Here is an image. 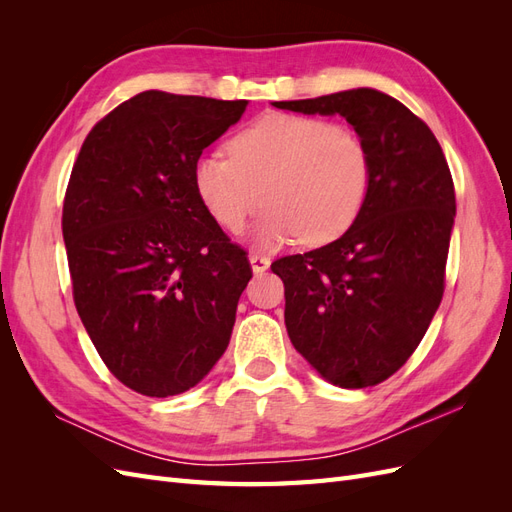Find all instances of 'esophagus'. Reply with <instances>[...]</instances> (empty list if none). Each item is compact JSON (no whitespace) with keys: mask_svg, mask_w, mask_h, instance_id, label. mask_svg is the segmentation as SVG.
I'll use <instances>...</instances> for the list:
<instances>
[{"mask_svg":"<svg viewBox=\"0 0 512 512\" xmlns=\"http://www.w3.org/2000/svg\"><path fill=\"white\" fill-rule=\"evenodd\" d=\"M250 262H252V271L258 275V273H265L271 265V260L267 256L262 254H250Z\"/></svg>","mask_w":512,"mask_h":512,"instance_id":"esophagus-1","label":"esophagus"}]
</instances>
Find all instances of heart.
<instances>
[{
    "mask_svg": "<svg viewBox=\"0 0 512 512\" xmlns=\"http://www.w3.org/2000/svg\"><path fill=\"white\" fill-rule=\"evenodd\" d=\"M228 153H207L196 162V194L228 232L243 230L265 200L256 226L262 247H280L299 235L305 245L329 243L365 205L369 153L348 126L267 113L230 138Z\"/></svg>",
    "mask_w": 512,
    "mask_h": 512,
    "instance_id": "heart-1",
    "label": "heart"
}]
</instances>
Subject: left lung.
<instances>
[{
    "label": "left lung",
    "mask_w": 512,
    "mask_h": 512,
    "mask_svg": "<svg viewBox=\"0 0 512 512\" xmlns=\"http://www.w3.org/2000/svg\"><path fill=\"white\" fill-rule=\"evenodd\" d=\"M305 115H342L369 153L359 218L333 243L277 258L292 346L322 378L365 389L391 378L444 294L455 185L438 138L410 108L376 89L275 102Z\"/></svg>",
    "instance_id": "left-lung-1"
}]
</instances>
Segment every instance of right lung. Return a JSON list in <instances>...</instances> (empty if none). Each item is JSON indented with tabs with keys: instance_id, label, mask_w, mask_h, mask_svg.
Returning <instances> with one entry per match:
<instances>
[{
	"instance_id": "add662e5",
	"label": "right lung",
	"mask_w": 512,
	"mask_h": 512,
	"mask_svg": "<svg viewBox=\"0 0 512 512\" xmlns=\"http://www.w3.org/2000/svg\"><path fill=\"white\" fill-rule=\"evenodd\" d=\"M245 106L143 91L91 128L72 166L61 230L76 312L141 395L192 389L230 342L252 265L200 203L194 166Z\"/></svg>"
}]
</instances>
